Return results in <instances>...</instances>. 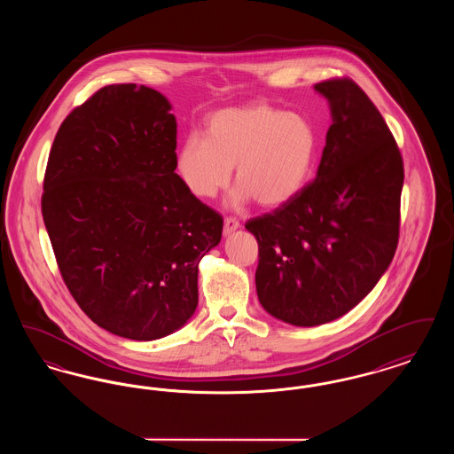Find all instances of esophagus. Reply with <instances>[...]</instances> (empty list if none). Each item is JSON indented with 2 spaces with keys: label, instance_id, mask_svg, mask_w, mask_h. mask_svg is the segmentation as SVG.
<instances>
[{
  "label": "esophagus",
  "instance_id": "esophagus-1",
  "mask_svg": "<svg viewBox=\"0 0 454 454\" xmlns=\"http://www.w3.org/2000/svg\"><path fill=\"white\" fill-rule=\"evenodd\" d=\"M239 228V221L235 217H224V235H230Z\"/></svg>",
  "mask_w": 454,
  "mask_h": 454
}]
</instances>
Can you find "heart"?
<instances>
[{
  "label": "heart",
  "mask_w": 454,
  "mask_h": 454,
  "mask_svg": "<svg viewBox=\"0 0 454 454\" xmlns=\"http://www.w3.org/2000/svg\"><path fill=\"white\" fill-rule=\"evenodd\" d=\"M318 153L309 119L265 102L224 108L206 122V136L189 134L175 167L185 189L209 199L224 189L235 167L231 204L254 197L263 207L289 202L306 185Z\"/></svg>",
  "instance_id": "b5f03b06"
}]
</instances>
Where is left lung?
<instances>
[{
	"label": "left lung",
	"instance_id": "obj_1",
	"mask_svg": "<svg viewBox=\"0 0 454 454\" xmlns=\"http://www.w3.org/2000/svg\"><path fill=\"white\" fill-rule=\"evenodd\" d=\"M332 126L313 182L250 219L255 284L267 313L315 326L346 315L388 269L400 231L403 160L383 115L348 78L317 83Z\"/></svg>",
	"mask_w": 454,
	"mask_h": 454
}]
</instances>
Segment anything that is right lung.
<instances>
[{"label":"right lung","mask_w":454,"mask_h":454,"mask_svg":"<svg viewBox=\"0 0 454 454\" xmlns=\"http://www.w3.org/2000/svg\"><path fill=\"white\" fill-rule=\"evenodd\" d=\"M170 108L145 85L100 88L66 117L43 176V224L71 296L130 340L189 322L199 262L223 231L175 173Z\"/></svg>","instance_id":"add662e5"}]
</instances>
